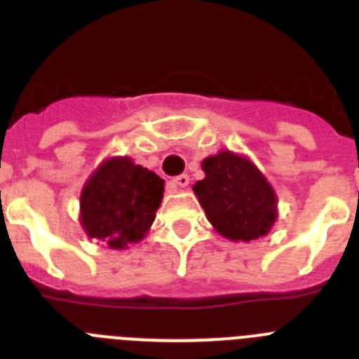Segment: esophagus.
<instances>
[{"instance_id":"esophagus-1","label":"esophagus","mask_w":359,"mask_h":359,"mask_svg":"<svg viewBox=\"0 0 359 359\" xmlns=\"http://www.w3.org/2000/svg\"><path fill=\"white\" fill-rule=\"evenodd\" d=\"M189 182H190V177L187 176V174H182V176L174 177L172 185L174 187H180V189H185V187L189 185Z\"/></svg>"}]
</instances>
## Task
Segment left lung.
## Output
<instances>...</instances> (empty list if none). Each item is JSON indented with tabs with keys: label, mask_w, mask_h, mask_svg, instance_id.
<instances>
[{
	"label": "left lung",
	"mask_w": 359,
	"mask_h": 359,
	"mask_svg": "<svg viewBox=\"0 0 359 359\" xmlns=\"http://www.w3.org/2000/svg\"><path fill=\"white\" fill-rule=\"evenodd\" d=\"M205 177L192 190L212 226L230 241H255L277 219L273 187L248 158L221 151L203 160Z\"/></svg>",
	"instance_id": "8db88e82"
}]
</instances>
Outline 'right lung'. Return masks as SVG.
Masks as SVG:
<instances>
[{
  "label": "right lung",
  "instance_id": "add662e5",
  "mask_svg": "<svg viewBox=\"0 0 359 359\" xmlns=\"http://www.w3.org/2000/svg\"><path fill=\"white\" fill-rule=\"evenodd\" d=\"M163 185L158 174L128 156L102 161L82 189V228L109 248H128L144 239L154 223Z\"/></svg>",
  "mask_w": 359,
  "mask_h": 359
}]
</instances>
